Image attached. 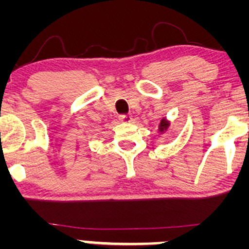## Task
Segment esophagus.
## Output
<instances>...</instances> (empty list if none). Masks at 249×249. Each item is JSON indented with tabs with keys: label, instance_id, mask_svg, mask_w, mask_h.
<instances>
[{
	"label": "esophagus",
	"instance_id": "1",
	"mask_svg": "<svg viewBox=\"0 0 249 249\" xmlns=\"http://www.w3.org/2000/svg\"><path fill=\"white\" fill-rule=\"evenodd\" d=\"M119 119L124 123H130L132 121V117H131V115H121L119 116Z\"/></svg>",
	"mask_w": 249,
	"mask_h": 249
}]
</instances>
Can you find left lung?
<instances>
[{"mask_svg": "<svg viewBox=\"0 0 249 249\" xmlns=\"http://www.w3.org/2000/svg\"><path fill=\"white\" fill-rule=\"evenodd\" d=\"M168 126H170V124H168L166 119H161L160 124H159V131H160V132H164L165 130H167Z\"/></svg>", "mask_w": 249, "mask_h": 249, "instance_id": "left-lung-1", "label": "left lung"}]
</instances>
